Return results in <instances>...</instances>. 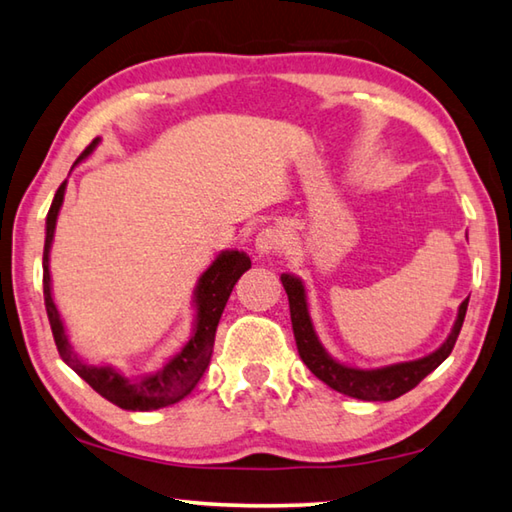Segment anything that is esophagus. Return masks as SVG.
Here are the masks:
<instances>
[{
	"label": "esophagus",
	"instance_id": "esophagus-1",
	"mask_svg": "<svg viewBox=\"0 0 512 512\" xmlns=\"http://www.w3.org/2000/svg\"><path fill=\"white\" fill-rule=\"evenodd\" d=\"M282 246H284L282 232L277 230V228H273V225H268V228H264L257 235V239H255V248H257L259 257H271V255L282 253Z\"/></svg>",
	"mask_w": 512,
	"mask_h": 512
}]
</instances>
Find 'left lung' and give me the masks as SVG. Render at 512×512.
<instances>
[{"label": "left lung", "mask_w": 512, "mask_h": 512, "mask_svg": "<svg viewBox=\"0 0 512 512\" xmlns=\"http://www.w3.org/2000/svg\"><path fill=\"white\" fill-rule=\"evenodd\" d=\"M282 284L289 296L291 325H293V336H296L300 359L305 361V366L314 372L320 381H325L329 388L366 402L395 400V397L409 393L411 388L418 386L420 381L429 375V372L436 370L454 350L456 339L458 334H461V327L465 320L467 300H470V298L463 300L461 309H458V318L454 323L452 334H449V339L440 345L436 352L429 354V357L409 361V363H395V366L379 368V370H359V368H348L343 366V363L334 361L323 350V345L318 343V336L314 332V325H311V318L307 311L305 287H302L298 277L284 273Z\"/></svg>", "instance_id": "1"}]
</instances>
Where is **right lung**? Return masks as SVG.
I'll return each instance as SVG.
<instances>
[{
  "mask_svg": "<svg viewBox=\"0 0 512 512\" xmlns=\"http://www.w3.org/2000/svg\"><path fill=\"white\" fill-rule=\"evenodd\" d=\"M97 144H99V137L85 146V151L79 155V160L76 162L88 158ZM65 185L67 183L58 187L54 203L49 207L45 253H42V291H45L47 318H49L51 334H54L60 359H63L81 379L88 381V384L101 397H106L108 402L117 404L119 409L155 411V409H162V406L180 402L185 395L192 393V388L198 384V379L203 377L205 368L210 366L216 325H219L225 302H228L237 280L250 268V259L244 253H239V250L221 253L214 259L212 266L201 275V280H198V287H196L198 311H196L194 336L189 339L185 348L180 350L176 357L167 363V366L155 372V375L131 381L112 368L88 366V363H83L72 352V348H69L63 323H60V314L54 305V300H51V287H49V248H51V239H54L58 210L60 205H63Z\"/></svg>",
  "mask_w": 512,
  "mask_h": 512,
  "instance_id": "obj_1",
  "label": "right lung"
}]
</instances>
